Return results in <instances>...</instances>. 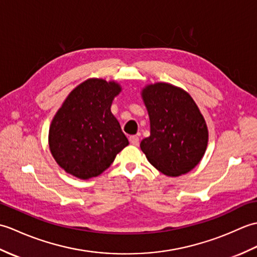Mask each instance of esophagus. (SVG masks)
I'll list each match as a JSON object with an SVG mask.
<instances>
[{
  "label": "esophagus",
  "instance_id": "esophagus-1",
  "mask_svg": "<svg viewBox=\"0 0 257 257\" xmlns=\"http://www.w3.org/2000/svg\"><path fill=\"white\" fill-rule=\"evenodd\" d=\"M129 141H130V144L134 146H139V138L137 137V136H130Z\"/></svg>",
  "mask_w": 257,
  "mask_h": 257
}]
</instances>
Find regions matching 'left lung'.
<instances>
[{
	"label": "left lung",
	"instance_id": "left-lung-1",
	"mask_svg": "<svg viewBox=\"0 0 257 257\" xmlns=\"http://www.w3.org/2000/svg\"><path fill=\"white\" fill-rule=\"evenodd\" d=\"M141 97L150 120V136L140 144L147 159L168 177L188 173L203 158L209 130L189 92L168 83L144 87Z\"/></svg>",
	"mask_w": 257,
	"mask_h": 257
}]
</instances>
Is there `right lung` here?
I'll return each instance as SVG.
<instances>
[{
    "label": "right lung",
    "mask_w": 257,
    "mask_h": 257,
    "mask_svg": "<svg viewBox=\"0 0 257 257\" xmlns=\"http://www.w3.org/2000/svg\"><path fill=\"white\" fill-rule=\"evenodd\" d=\"M121 86L89 78L69 92L54 116L48 145L57 165L72 176L88 180L110 167L129 145L110 107Z\"/></svg>",
    "instance_id": "1"
}]
</instances>
